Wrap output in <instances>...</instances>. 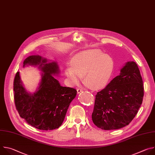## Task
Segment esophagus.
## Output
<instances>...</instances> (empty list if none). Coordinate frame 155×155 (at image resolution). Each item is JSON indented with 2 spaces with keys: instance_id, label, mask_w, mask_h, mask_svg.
<instances>
[{
  "instance_id": "obj_1",
  "label": "esophagus",
  "mask_w": 155,
  "mask_h": 155,
  "mask_svg": "<svg viewBox=\"0 0 155 155\" xmlns=\"http://www.w3.org/2000/svg\"><path fill=\"white\" fill-rule=\"evenodd\" d=\"M77 93H78V94H80V93H81L83 92V90H82V89H79V88H78V89L77 90Z\"/></svg>"
}]
</instances>
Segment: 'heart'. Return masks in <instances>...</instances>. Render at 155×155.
<instances>
[{
	"instance_id": "obj_1",
	"label": "heart",
	"mask_w": 155,
	"mask_h": 155,
	"mask_svg": "<svg viewBox=\"0 0 155 155\" xmlns=\"http://www.w3.org/2000/svg\"><path fill=\"white\" fill-rule=\"evenodd\" d=\"M71 67L64 72L72 85L78 84L84 76V81L93 90H100L108 83L114 68L113 59L98 49L88 50L74 56Z\"/></svg>"
}]
</instances>
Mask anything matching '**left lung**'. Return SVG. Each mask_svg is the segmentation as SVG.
I'll use <instances>...</instances> for the list:
<instances>
[{"mask_svg":"<svg viewBox=\"0 0 155 155\" xmlns=\"http://www.w3.org/2000/svg\"><path fill=\"white\" fill-rule=\"evenodd\" d=\"M143 97V81L138 66L134 61H128L120 75L96 95L94 124L104 130L128 125L137 115Z\"/></svg>","mask_w":155,"mask_h":155,"instance_id":"obj_1","label":"left lung"}]
</instances>
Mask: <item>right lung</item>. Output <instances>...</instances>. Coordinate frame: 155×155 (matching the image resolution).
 <instances>
[{
	"label": "right lung",
	"instance_id": "right-lung-1",
	"mask_svg": "<svg viewBox=\"0 0 155 155\" xmlns=\"http://www.w3.org/2000/svg\"><path fill=\"white\" fill-rule=\"evenodd\" d=\"M37 67L41 72L38 86L34 93L25 87L19 72L15 75L13 90L16 108L20 117L32 126L40 130H53L62 124L68 109L77 95V90L61 86L53 75L60 70L56 61L39 55L27 58L23 68Z\"/></svg>",
	"mask_w": 155,
	"mask_h": 155
}]
</instances>
